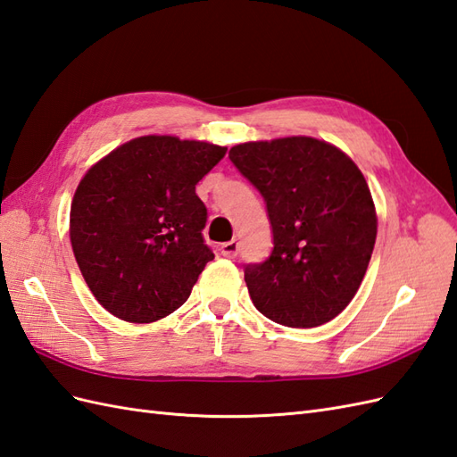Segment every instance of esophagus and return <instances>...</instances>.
<instances>
[{"instance_id": "esophagus-1", "label": "esophagus", "mask_w": 457, "mask_h": 457, "mask_svg": "<svg viewBox=\"0 0 457 457\" xmlns=\"http://www.w3.org/2000/svg\"><path fill=\"white\" fill-rule=\"evenodd\" d=\"M221 254L226 256V259H236L237 256V251H239V243L236 241V239H231V241H228V243H224L221 245Z\"/></svg>"}]
</instances>
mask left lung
Returning <instances> with one entry per match:
<instances>
[{
    "instance_id": "1",
    "label": "left lung",
    "mask_w": 457,
    "mask_h": 457,
    "mask_svg": "<svg viewBox=\"0 0 457 457\" xmlns=\"http://www.w3.org/2000/svg\"><path fill=\"white\" fill-rule=\"evenodd\" d=\"M229 160L262 195L272 226L270 256L245 266L254 307L289 328L332 320L355 297L377 239L361 170L312 137L243 143Z\"/></svg>"
}]
</instances>
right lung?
Segmentation results:
<instances>
[{
	"label": "right lung",
	"mask_w": 457,
	"mask_h": 457,
	"mask_svg": "<svg viewBox=\"0 0 457 457\" xmlns=\"http://www.w3.org/2000/svg\"><path fill=\"white\" fill-rule=\"evenodd\" d=\"M226 146L148 135L129 140L80 179L69 236L100 305L127 322H154L189 299L214 259L195 187Z\"/></svg>",
	"instance_id": "right-lung-1"
}]
</instances>
